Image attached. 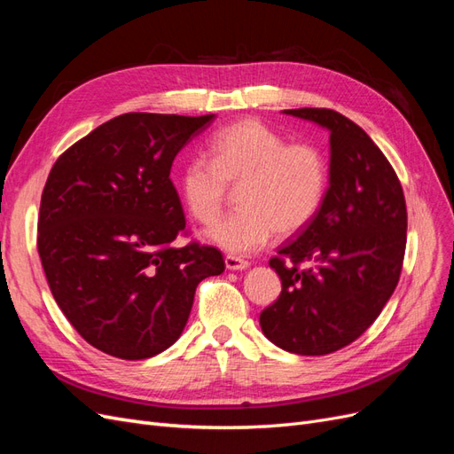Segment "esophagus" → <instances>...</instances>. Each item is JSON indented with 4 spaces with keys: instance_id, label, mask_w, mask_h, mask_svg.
Wrapping results in <instances>:
<instances>
[{
    "instance_id": "34e87169",
    "label": "esophagus",
    "mask_w": 454,
    "mask_h": 454,
    "mask_svg": "<svg viewBox=\"0 0 454 454\" xmlns=\"http://www.w3.org/2000/svg\"><path fill=\"white\" fill-rule=\"evenodd\" d=\"M225 267H227V270H244V269L250 267V263H248V261L240 259V257L227 255L225 257Z\"/></svg>"
}]
</instances>
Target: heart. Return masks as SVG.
<instances>
[{
  "label": "heart",
  "mask_w": 454,
  "mask_h": 454,
  "mask_svg": "<svg viewBox=\"0 0 454 454\" xmlns=\"http://www.w3.org/2000/svg\"><path fill=\"white\" fill-rule=\"evenodd\" d=\"M210 160L189 159L176 185L189 214L212 223L239 187L242 208L206 231V240L229 254H254L277 235L292 237L320 212L329 167L324 151L295 142L259 119H242L217 130L208 145Z\"/></svg>",
  "instance_id": "obj_1"
}]
</instances>
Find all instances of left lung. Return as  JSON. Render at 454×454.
<instances>
[{
    "label": "left lung",
    "instance_id": "obj_1",
    "mask_svg": "<svg viewBox=\"0 0 454 454\" xmlns=\"http://www.w3.org/2000/svg\"><path fill=\"white\" fill-rule=\"evenodd\" d=\"M329 132V187L320 212L270 267L280 297L259 316L265 337L301 356L350 345L377 320L400 280L407 210L400 180L369 136L333 109H284ZM307 260L309 270L296 265Z\"/></svg>",
    "mask_w": 454,
    "mask_h": 454
}]
</instances>
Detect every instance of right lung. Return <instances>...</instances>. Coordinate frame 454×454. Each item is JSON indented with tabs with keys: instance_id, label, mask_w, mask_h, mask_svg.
Wrapping results in <instances>:
<instances>
[{
	"instance_id": "add662e5",
	"label": "right lung",
	"mask_w": 454,
	"mask_h": 454,
	"mask_svg": "<svg viewBox=\"0 0 454 454\" xmlns=\"http://www.w3.org/2000/svg\"><path fill=\"white\" fill-rule=\"evenodd\" d=\"M214 119L125 114L54 162L37 250L54 301L94 348L121 360L164 352L184 332L197 286L225 270L219 250L172 244L185 231L172 162Z\"/></svg>"
}]
</instances>
